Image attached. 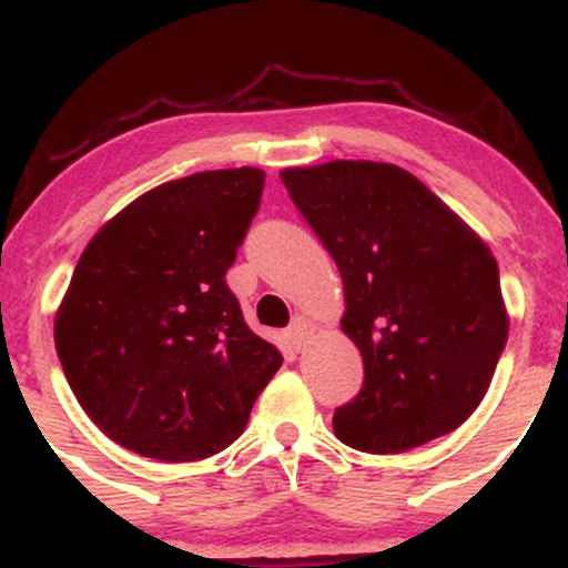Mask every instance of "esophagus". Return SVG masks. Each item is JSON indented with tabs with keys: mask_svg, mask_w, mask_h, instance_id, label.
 <instances>
[{
	"mask_svg": "<svg viewBox=\"0 0 568 568\" xmlns=\"http://www.w3.org/2000/svg\"><path fill=\"white\" fill-rule=\"evenodd\" d=\"M312 334H315V328H312L310 321H304V317H293L288 331H285V338H288V344L293 349H304L306 342L312 338Z\"/></svg>",
	"mask_w": 568,
	"mask_h": 568,
	"instance_id": "34e87169",
	"label": "esophagus"
}]
</instances>
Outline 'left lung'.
<instances>
[{"mask_svg": "<svg viewBox=\"0 0 568 568\" xmlns=\"http://www.w3.org/2000/svg\"><path fill=\"white\" fill-rule=\"evenodd\" d=\"M280 179L342 272V331L366 366L361 395L336 408V438L403 454L452 433L484 400L510 328L488 245L389 162L334 160Z\"/></svg>", "mask_w": 568, "mask_h": 568, "instance_id": "left-lung-1", "label": "left lung"}]
</instances>
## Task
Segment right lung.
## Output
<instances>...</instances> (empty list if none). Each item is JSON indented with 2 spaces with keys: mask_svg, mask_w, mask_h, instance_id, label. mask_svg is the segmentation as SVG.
Returning <instances> with one entry per match:
<instances>
[{
  "mask_svg": "<svg viewBox=\"0 0 568 568\" xmlns=\"http://www.w3.org/2000/svg\"><path fill=\"white\" fill-rule=\"evenodd\" d=\"M262 189L258 168L168 181L82 251L55 349L84 414L128 452L160 462L224 452L283 366L224 280Z\"/></svg>",
  "mask_w": 568,
  "mask_h": 568,
  "instance_id": "1",
  "label": "right lung"
}]
</instances>
